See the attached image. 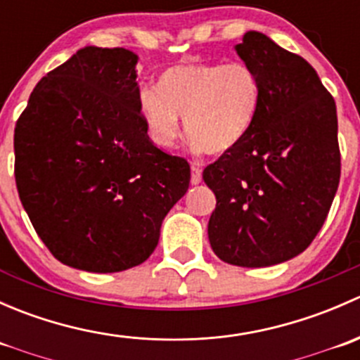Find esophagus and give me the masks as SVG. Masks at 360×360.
I'll return each mask as SVG.
<instances>
[{"label": "esophagus", "instance_id": "esophagus-1", "mask_svg": "<svg viewBox=\"0 0 360 360\" xmlns=\"http://www.w3.org/2000/svg\"><path fill=\"white\" fill-rule=\"evenodd\" d=\"M202 181V169L198 163H191V184H198Z\"/></svg>", "mask_w": 360, "mask_h": 360}]
</instances>
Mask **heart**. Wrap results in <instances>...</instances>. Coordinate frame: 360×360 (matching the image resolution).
Instances as JSON below:
<instances>
[{"label":"heart","mask_w":360,"mask_h":360,"mask_svg":"<svg viewBox=\"0 0 360 360\" xmlns=\"http://www.w3.org/2000/svg\"><path fill=\"white\" fill-rule=\"evenodd\" d=\"M261 79L244 63L181 60L139 92V112L151 141L172 148L181 118L193 146L209 155L233 150L248 137L261 106Z\"/></svg>","instance_id":"b5f03b06"}]
</instances>
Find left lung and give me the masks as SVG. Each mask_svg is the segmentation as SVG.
I'll return each mask as SVG.
<instances>
[{"label": "left lung", "instance_id": "1", "mask_svg": "<svg viewBox=\"0 0 360 360\" xmlns=\"http://www.w3.org/2000/svg\"><path fill=\"white\" fill-rule=\"evenodd\" d=\"M261 79V106L240 144L203 169L216 195L209 242L237 266L284 263L317 237L340 184L336 104L315 69L266 34L235 46Z\"/></svg>", "mask_w": 360, "mask_h": 360}]
</instances>
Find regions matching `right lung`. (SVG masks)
<instances>
[{
  "label": "right lung",
  "mask_w": 360,
  "mask_h": 360,
  "mask_svg": "<svg viewBox=\"0 0 360 360\" xmlns=\"http://www.w3.org/2000/svg\"><path fill=\"white\" fill-rule=\"evenodd\" d=\"M137 56L85 46L43 76L13 136L20 202L68 266L112 274L144 263L190 186V163L151 143Z\"/></svg>",
  "instance_id": "right-lung-1"
}]
</instances>
